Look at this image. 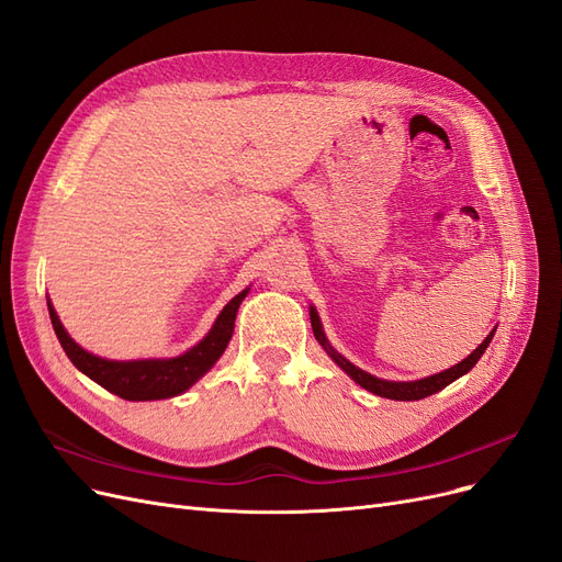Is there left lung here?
<instances>
[{"instance_id": "1", "label": "left lung", "mask_w": 562, "mask_h": 562, "mask_svg": "<svg viewBox=\"0 0 562 562\" xmlns=\"http://www.w3.org/2000/svg\"><path fill=\"white\" fill-rule=\"evenodd\" d=\"M312 327H314V335H316V339L321 341V346L325 348V351L330 353V358L341 367V370H344L348 376H351L356 383H360L364 391H370V393H374V395H379V397L400 400V402H406V400H423V397H428V395H432V393H439L441 389H447L449 383H453L458 376L468 374V372L472 370V367L479 362V358L483 356V351H486L491 339H493V335H495V330H493L486 339H483V344H479L465 360L453 364L451 370H443V372H439V374H435V376L420 379V381H383V379H376V376H372V374L362 372L360 367L348 362L344 356H339V353L335 351V348H333L330 344H327V339H325V335H323L321 321H318L314 308H312Z\"/></svg>"}]
</instances>
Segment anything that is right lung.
<instances>
[{
    "mask_svg": "<svg viewBox=\"0 0 562 562\" xmlns=\"http://www.w3.org/2000/svg\"><path fill=\"white\" fill-rule=\"evenodd\" d=\"M246 293L248 290H241L239 295H235L225 304L214 327H211L209 335L198 346H192L183 356L169 358V360L119 362V360L97 358L83 351V348L65 333V327L60 318H57L50 302H48V314H50L53 330L57 339H60L67 358L94 383H100L109 393L132 402L167 400L188 391L190 385L200 376H204L211 367H214V362L223 356L225 346L232 337V330H235L237 308L246 297Z\"/></svg>",
    "mask_w": 562,
    "mask_h": 562,
    "instance_id": "obj_1",
    "label": "right lung"
}]
</instances>
